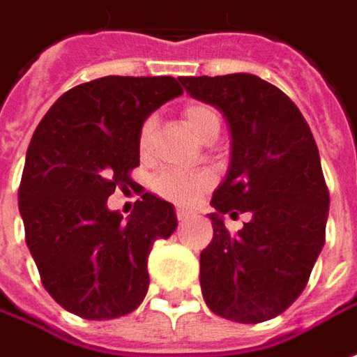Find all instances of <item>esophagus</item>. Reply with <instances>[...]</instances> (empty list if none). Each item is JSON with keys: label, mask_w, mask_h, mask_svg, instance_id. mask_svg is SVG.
I'll use <instances>...</instances> for the list:
<instances>
[{"label": "esophagus", "mask_w": 357, "mask_h": 357, "mask_svg": "<svg viewBox=\"0 0 357 357\" xmlns=\"http://www.w3.org/2000/svg\"><path fill=\"white\" fill-rule=\"evenodd\" d=\"M176 216H178L179 222H185L187 218H191V216H193V213H191V211H187V208H183V206H179L178 211H176Z\"/></svg>", "instance_id": "34e87169"}]
</instances>
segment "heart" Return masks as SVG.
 <instances>
[{
	"instance_id": "1",
	"label": "heart",
	"mask_w": 357,
	"mask_h": 357,
	"mask_svg": "<svg viewBox=\"0 0 357 357\" xmlns=\"http://www.w3.org/2000/svg\"><path fill=\"white\" fill-rule=\"evenodd\" d=\"M183 119L187 127L195 133L197 139L206 141L208 137L218 135L220 131V116L218 112L206 104H189L183 109ZM154 131H156V118L149 116L139 129V153L146 156L153 149ZM213 185V176L208 172H179L164 170L160 172L153 181L154 191L158 195L178 201V203H189L197 195H201L208 187Z\"/></svg>"
}]
</instances>
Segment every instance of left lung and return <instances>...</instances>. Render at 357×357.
<instances>
[{"mask_svg": "<svg viewBox=\"0 0 357 357\" xmlns=\"http://www.w3.org/2000/svg\"><path fill=\"white\" fill-rule=\"evenodd\" d=\"M185 91L222 112L231 137L230 168L211 204L213 241L201 253V290L213 313L263 323L298 300L328 218L317 144L298 106L257 75L179 77ZM249 212L238 234L221 216Z\"/></svg>", "mask_w": 357, "mask_h": 357, "instance_id": "left-lung-1", "label": "left lung"}]
</instances>
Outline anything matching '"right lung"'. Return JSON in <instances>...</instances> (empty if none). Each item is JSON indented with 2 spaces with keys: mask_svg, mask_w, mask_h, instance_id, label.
Masks as SVG:
<instances>
[{
  "mask_svg": "<svg viewBox=\"0 0 357 357\" xmlns=\"http://www.w3.org/2000/svg\"><path fill=\"white\" fill-rule=\"evenodd\" d=\"M179 94L174 77L94 79L61 94L32 135L19 185L24 239L44 288L79 317H121L146 296V259L176 230L174 204L143 193L123 218L108 197L133 187L139 129Z\"/></svg>",
  "mask_w": 357,
  "mask_h": 357,
  "instance_id": "right-lung-1",
  "label": "right lung"
}]
</instances>
